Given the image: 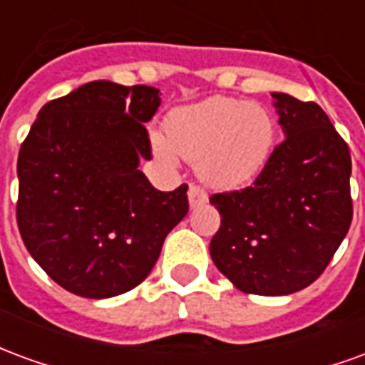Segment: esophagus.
I'll use <instances>...</instances> for the list:
<instances>
[{
	"mask_svg": "<svg viewBox=\"0 0 365 365\" xmlns=\"http://www.w3.org/2000/svg\"><path fill=\"white\" fill-rule=\"evenodd\" d=\"M187 199H190V207L191 209H195V207L203 205L207 201V193L199 185H193L191 183L190 190H187Z\"/></svg>",
	"mask_w": 365,
	"mask_h": 365,
	"instance_id": "34e87169",
	"label": "esophagus"
}]
</instances>
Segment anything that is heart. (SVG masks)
I'll list each match as a JSON object with an SVG mask.
<instances>
[{"instance_id": "b5f03b06", "label": "heart", "mask_w": 365, "mask_h": 365, "mask_svg": "<svg viewBox=\"0 0 365 365\" xmlns=\"http://www.w3.org/2000/svg\"><path fill=\"white\" fill-rule=\"evenodd\" d=\"M275 144V120L258 103L235 97H209L168 115L166 136L154 133L152 148L172 164L175 154L195 162L199 178L217 190L254 182Z\"/></svg>"}]
</instances>
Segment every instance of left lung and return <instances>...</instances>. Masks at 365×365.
<instances>
[{
    "label": "left lung",
    "mask_w": 365,
    "mask_h": 365,
    "mask_svg": "<svg viewBox=\"0 0 365 365\" xmlns=\"http://www.w3.org/2000/svg\"><path fill=\"white\" fill-rule=\"evenodd\" d=\"M282 143L250 187L211 195L221 227L215 266L237 289L289 295L329 266L352 222V160L329 115L313 101L274 91Z\"/></svg>",
    "instance_id": "1"
}]
</instances>
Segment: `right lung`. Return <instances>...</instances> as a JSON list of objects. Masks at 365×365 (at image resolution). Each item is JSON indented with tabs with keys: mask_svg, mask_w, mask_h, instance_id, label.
<instances>
[{
	"mask_svg": "<svg viewBox=\"0 0 365 365\" xmlns=\"http://www.w3.org/2000/svg\"><path fill=\"white\" fill-rule=\"evenodd\" d=\"M160 90L97 80L52 99L21 144L17 225L29 254L60 287L88 299L127 293L190 211L187 185L158 191L143 123Z\"/></svg>",
	"mask_w": 365,
	"mask_h": 365,
	"instance_id": "right-lung-1",
	"label": "right lung"
}]
</instances>
